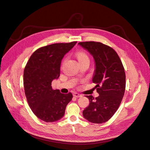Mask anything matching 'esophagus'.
<instances>
[{
  "label": "esophagus",
  "instance_id": "esophagus-1",
  "mask_svg": "<svg viewBox=\"0 0 150 150\" xmlns=\"http://www.w3.org/2000/svg\"><path fill=\"white\" fill-rule=\"evenodd\" d=\"M74 96L75 98H80V97H82V94L75 93H74Z\"/></svg>",
  "mask_w": 150,
  "mask_h": 150
}]
</instances>
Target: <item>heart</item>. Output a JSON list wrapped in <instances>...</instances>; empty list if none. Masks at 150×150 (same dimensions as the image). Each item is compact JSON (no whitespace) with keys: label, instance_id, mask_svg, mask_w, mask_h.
<instances>
[{"label":"heart","instance_id":"heart-1","mask_svg":"<svg viewBox=\"0 0 150 150\" xmlns=\"http://www.w3.org/2000/svg\"><path fill=\"white\" fill-rule=\"evenodd\" d=\"M76 58H77L79 62H82L83 61H86V60H89V57L87 55V54L83 52H78L76 53Z\"/></svg>","mask_w":150,"mask_h":150}]
</instances>
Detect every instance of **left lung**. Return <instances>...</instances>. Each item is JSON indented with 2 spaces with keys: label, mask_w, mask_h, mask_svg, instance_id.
Segmentation results:
<instances>
[{
  "label": "left lung",
  "mask_w": 150,
  "mask_h": 150,
  "mask_svg": "<svg viewBox=\"0 0 150 150\" xmlns=\"http://www.w3.org/2000/svg\"><path fill=\"white\" fill-rule=\"evenodd\" d=\"M78 45L89 52L95 61L93 83H96L99 96H86L89 105L83 111V116L89 122L103 124L117 112L125 89L124 68L114 49L101 42H84Z\"/></svg>",
  "instance_id": "1"
}]
</instances>
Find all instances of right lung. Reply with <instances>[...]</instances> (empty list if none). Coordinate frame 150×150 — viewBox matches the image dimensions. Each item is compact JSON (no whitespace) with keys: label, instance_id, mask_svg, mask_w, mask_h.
I'll use <instances>...</instances> for the list:
<instances>
[{"label":"right lung","instance_id":"right-lung-1","mask_svg":"<svg viewBox=\"0 0 150 150\" xmlns=\"http://www.w3.org/2000/svg\"><path fill=\"white\" fill-rule=\"evenodd\" d=\"M76 43H57L42 47L32 54L26 63L23 73L25 96L32 112L42 121L59 120L72 99L71 93L64 94L58 89L53 90L51 83L59 78L61 61Z\"/></svg>","mask_w":150,"mask_h":150}]
</instances>
